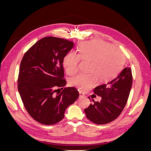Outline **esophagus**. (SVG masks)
<instances>
[{
	"label": "esophagus",
	"instance_id": "esophagus-1",
	"mask_svg": "<svg viewBox=\"0 0 151 151\" xmlns=\"http://www.w3.org/2000/svg\"><path fill=\"white\" fill-rule=\"evenodd\" d=\"M85 96V94L84 93L82 92V91H79V97L82 98V97H84Z\"/></svg>",
	"mask_w": 151,
	"mask_h": 151
}]
</instances>
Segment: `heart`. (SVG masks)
I'll return each instance as SVG.
<instances>
[{"mask_svg":"<svg viewBox=\"0 0 151 151\" xmlns=\"http://www.w3.org/2000/svg\"><path fill=\"white\" fill-rule=\"evenodd\" d=\"M78 54L70 52L63 59L67 74H76L79 68L81 58L91 61L88 74H81L70 79V84L82 91H86L97 84L98 81L107 82L115 77L125 60L121 50L101 40H93L82 43Z\"/></svg>","mask_w":151,"mask_h":151,"instance_id":"heart-1","label":"heart"}]
</instances>
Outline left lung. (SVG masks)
<instances>
[{
	"instance_id": "8db88e82",
	"label": "left lung",
	"mask_w": 151,
	"mask_h": 151,
	"mask_svg": "<svg viewBox=\"0 0 151 151\" xmlns=\"http://www.w3.org/2000/svg\"><path fill=\"white\" fill-rule=\"evenodd\" d=\"M132 85L131 68L123 67L115 78L94 89V93L102 99L100 101H93V104L84 109L86 117L98 125L115 120L125 106Z\"/></svg>"
}]
</instances>
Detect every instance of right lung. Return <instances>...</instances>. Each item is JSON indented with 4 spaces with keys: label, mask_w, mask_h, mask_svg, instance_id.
<instances>
[{
    "label": "right lung",
    "mask_w": 151,
    "mask_h": 151,
    "mask_svg": "<svg viewBox=\"0 0 151 151\" xmlns=\"http://www.w3.org/2000/svg\"><path fill=\"white\" fill-rule=\"evenodd\" d=\"M74 42L48 36L38 41L24 55L20 64L17 88L22 101L35 120L46 125L61 121L68 106L78 98L74 87L66 85L63 58Z\"/></svg>",
    "instance_id": "obj_1"
}]
</instances>
